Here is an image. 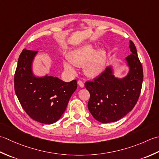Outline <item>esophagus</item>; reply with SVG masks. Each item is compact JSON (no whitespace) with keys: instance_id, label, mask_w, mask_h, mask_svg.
Segmentation results:
<instances>
[{"instance_id":"1","label":"esophagus","mask_w":159,"mask_h":159,"mask_svg":"<svg viewBox=\"0 0 159 159\" xmlns=\"http://www.w3.org/2000/svg\"><path fill=\"white\" fill-rule=\"evenodd\" d=\"M77 84H78V85L81 87V88H83V87H84V83L82 82V81L79 80L78 82H77Z\"/></svg>"}]
</instances>
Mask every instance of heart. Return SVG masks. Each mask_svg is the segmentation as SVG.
<instances>
[{"label":"heart","instance_id":"heart-1","mask_svg":"<svg viewBox=\"0 0 159 159\" xmlns=\"http://www.w3.org/2000/svg\"><path fill=\"white\" fill-rule=\"evenodd\" d=\"M95 51L94 45L87 44L71 51L68 61H64V67L68 72L74 73V66H84V72L89 77H95L102 73L105 66L106 53L103 50Z\"/></svg>","mask_w":159,"mask_h":159}]
</instances>
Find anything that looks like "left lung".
Wrapping results in <instances>:
<instances>
[{"instance_id": "8db88e82", "label": "left lung", "mask_w": 159, "mask_h": 159, "mask_svg": "<svg viewBox=\"0 0 159 159\" xmlns=\"http://www.w3.org/2000/svg\"><path fill=\"white\" fill-rule=\"evenodd\" d=\"M131 54L125 57L128 75L117 78L112 66H108L94 80L85 83L90 93L88 108L97 121L111 123L119 120L130 112L140 95L143 79V67L134 44L129 41Z\"/></svg>"}]
</instances>
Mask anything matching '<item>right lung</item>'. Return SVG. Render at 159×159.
I'll return each mask as SVG.
<instances>
[{"mask_svg": "<svg viewBox=\"0 0 159 159\" xmlns=\"http://www.w3.org/2000/svg\"><path fill=\"white\" fill-rule=\"evenodd\" d=\"M38 51L22 50L18 58L14 75L16 96L26 113L34 120L51 124L59 120L65 111L77 81L70 82L56 77H36L32 71V63Z\"/></svg>", "mask_w": 159, "mask_h": 159, "instance_id": "1", "label": "right lung"}]
</instances>
